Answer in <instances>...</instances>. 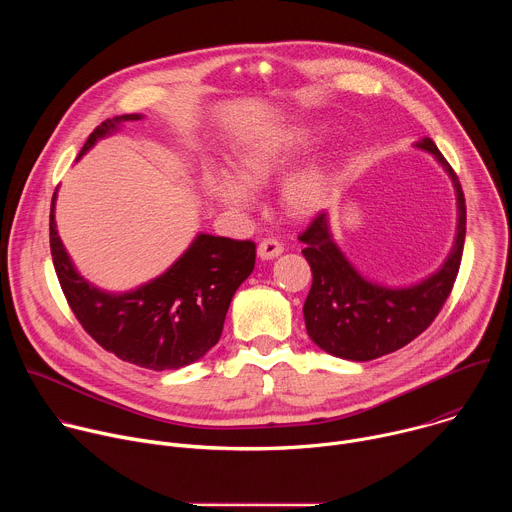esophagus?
Instances as JSON below:
<instances>
[{"mask_svg":"<svg viewBox=\"0 0 512 512\" xmlns=\"http://www.w3.org/2000/svg\"><path fill=\"white\" fill-rule=\"evenodd\" d=\"M283 253V245L277 241V239H265L261 241V245L257 247V257L263 259V261H269V259H275Z\"/></svg>","mask_w":512,"mask_h":512,"instance_id":"obj_1","label":"esophagus"}]
</instances>
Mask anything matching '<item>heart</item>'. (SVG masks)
<instances>
[{"label": "heart", "mask_w": 512, "mask_h": 512, "mask_svg": "<svg viewBox=\"0 0 512 512\" xmlns=\"http://www.w3.org/2000/svg\"><path fill=\"white\" fill-rule=\"evenodd\" d=\"M322 129L316 123L296 121L261 131L231 154V174L208 168L200 178L206 200L223 210L243 216L255 204L261 190L285 172L318 141ZM336 190V164L330 152L316 154L291 170L279 186V204L291 218H312L324 210Z\"/></svg>", "instance_id": "1"}]
</instances>
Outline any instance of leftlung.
<instances>
[{
  "label": "left lung",
  "mask_w": 512,
  "mask_h": 512,
  "mask_svg": "<svg viewBox=\"0 0 512 512\" xmlns=\"http://www.w3.org/2000/svg\"><path fill=\"white\" fill-rule=\"evenodd\" d=\"M415 148L435 158L456 192V237L440 269L403 287L364 277L334 241L328 212L318 214L300 237L314 277L304 304L306 330L312 342L332 356L364 362L403 348L435 320L454 287L466 239L464 192L429 137L419 139Z\"/></svg>",
  "instance_id": "8db88e82"
}]
</instances>
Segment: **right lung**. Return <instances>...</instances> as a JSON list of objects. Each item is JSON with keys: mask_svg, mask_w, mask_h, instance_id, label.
I'll use <instances>...</instances> for the list:
<instances>
[{"mask_svg": "<svg viewBox=\"0 0 512 512\" xmlns=\"http://www.w3.org/2000/svg\"><path fill=\"white\" fill-rule=\"evenodd\" d=\"M143 115L103 121L87 139L93 145ZM56 194L50 206V253L60 287L83 328L125 362L150 371H174L200 360L223 334L239 285L255 267V243L198 233L188 249L158 277L129 291H107L85 279L56 229Z\"/></svg>", "mask_w": 512, "mask_h": 512, "instance_id": "add662e5", "label": "right lung"}]
</instances>
